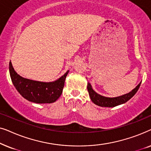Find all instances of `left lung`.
I'll return each instance as SVG.
<instances>
[{"mask_svg": "<svg viewBox=\"0 0 151 151\" xmlns=\"http://www.w3.org/2000/svg\"><path fill=\"white\" fill-rule=\"evenodd\" d=\"M140 84H141V82L129 93L123 95V96L119 97H116V98H106V97L102 96L98 94L93 90L89 82H88L87 89L91 100L95 104L102 107H114L129 101L137 93L140 86Z\"/></svg>", "mask_w": 151, "mask_h": 151, "instance_id": "obj_1", "label": "left lung"}]
</instances>
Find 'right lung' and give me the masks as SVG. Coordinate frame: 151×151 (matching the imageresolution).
Returning a JSON list of instances; mask_svg holds the SVG:
<instances>
[{
    "instance_id": "obj_1",
    "label": "right lung",
    "mask_w": 151,
    "mask_h": 151,
    "mask_svg": "<svg viewBox=\"0 0 151 151\" xmlns=\"http://www.w3.org/2000/svg\"><path fill=\"white\" fill-rule=\"evenodd\" d=\"M68 73L69 71L55 82L34 81L18 75L14 71L12 63L9 62V73L15 88L26 100L38 104L53 103L59 98L63 93Z\"/></svg>"
}]
</instances>
